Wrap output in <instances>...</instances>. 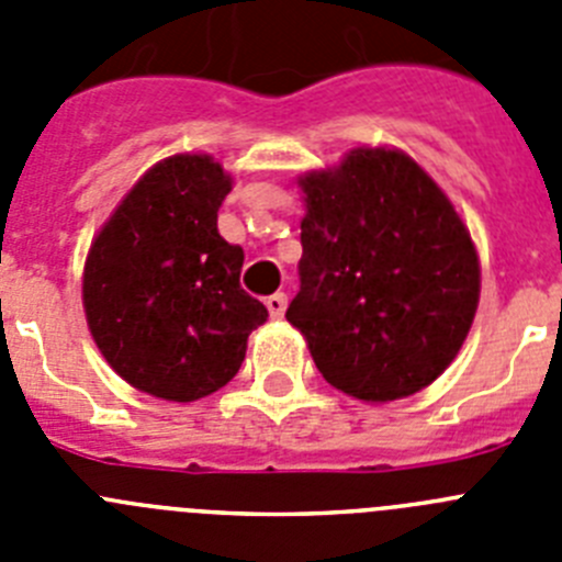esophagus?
<instances>
[{"mask_svg": "<svg viewBox=\"0 0 562 562\" xmlns=\"http://www.w3.org/2000/svg\"><path fill=\"white\" fill-rule=\"evenodd\" d=\"M265 304H267V310H270L272 317H284V312H286V295H284V292H276V295H270Z\"/></svg>", "mask_w": 562, "mask_h": 562, "instance_id": "esophagus-1", "label": "esophagus"}]
</instances>
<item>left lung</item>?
I'll use <instances>...</instances> for the list:
<instances>
[{
  "instance_id": "left-lung-1",
  "label": "left lung",
  "mask_w": 562,
  "mask_h": 562,
  "mask_svg": "<svg viewBox=\"0 0 562 562\" xmlns=\"http://www.w3.org/2000/svg\"><path fill=\"white\" fill-rule=\"evenodd\" d=\"M301 188V290L286 321L342 394H416L453 362L475 317L481 270L470 231L394 148H355Z\"/></svg>"
}]
</instances>
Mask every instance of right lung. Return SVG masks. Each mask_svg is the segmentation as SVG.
<instances>
[{"label":"right lung","mask_w":562,"mask_h":562,"mask_svg":"<svg viewBox=\"0 0 562 562\" xmlns=\"http://www.w3.org/2000/svg\"><path fill=\"white\" fill-rule=\"evenodd\" d=\"M231 177L207 154L157 162L101 227L83 267L98 349L128 385L193 402L236 376L267 306L238 284L245 250L220 236Z\"/></svg>","instance_id":"obj_1"}]
</instances>
